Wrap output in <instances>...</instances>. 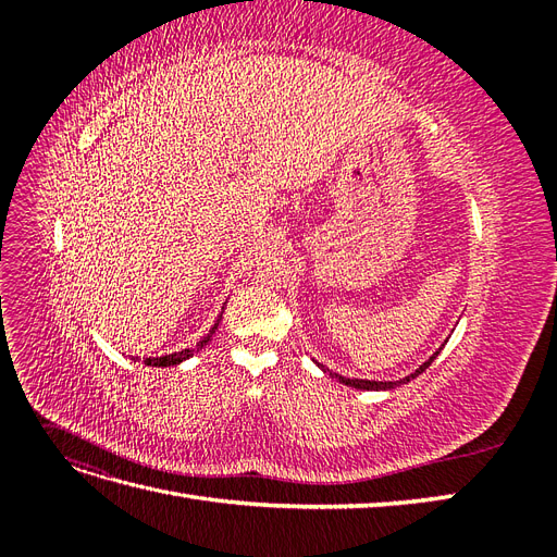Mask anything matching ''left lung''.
<instances>
[{
    "mask_svg": "<svg viewBox=\"0 0 557 557\" xmlns=\"http://www.w3.org/2000/svg\"><path fill=\"white\" fill-rule=\"evenodd\" d=\"M442 348H444V344H442ZM442 348L440 350H434L432 356H430V360H425L423 364H420L413 374H409V376H404V379H399V381H367V379H346V376H342V374H336V372H332V369H325L323 364L318 362V367L323 369V372H327L332 379H336L339 383H344V385H350V387H358V391H393V387H399V385H404V383H409V381H413L416 376H420L425 372V369L434 362V358L440 356L442 352Z\"/></svg>",
    "mask_w": 557,
    "mask_h": 557,
    "instance_id": "obj_1",
    "label": "left lung"
}]
</instances>
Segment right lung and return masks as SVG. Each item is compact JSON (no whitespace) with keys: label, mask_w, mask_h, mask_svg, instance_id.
I'll use <instances>...</instances> for the list:
<instances>
[{"label":"right lung","mask_w":557,"mask_h":557,"mask_svg":"<svg viewBox=\"0 0 557 557\" xmlns=\"http://www.w3.org/2000/svg\"><path fill=\"white\" fill-rule=\"evenodd\" d=\"M223 311H225V307H223ZM223 311L218 313V318H215V323H213V327L209 330V334L207 336H201V339L197 342V346H193V348H183V350H178V352H170V356H162V358H146L144 362L146 364H150V367H174V364H181L183 360H188V358H193L197 350H201L205 348L209 342H211V336L215 334V330H218V325H221V318H223Z\"/></svg>","instance_id":"right-lung-1"}]
</instances>
